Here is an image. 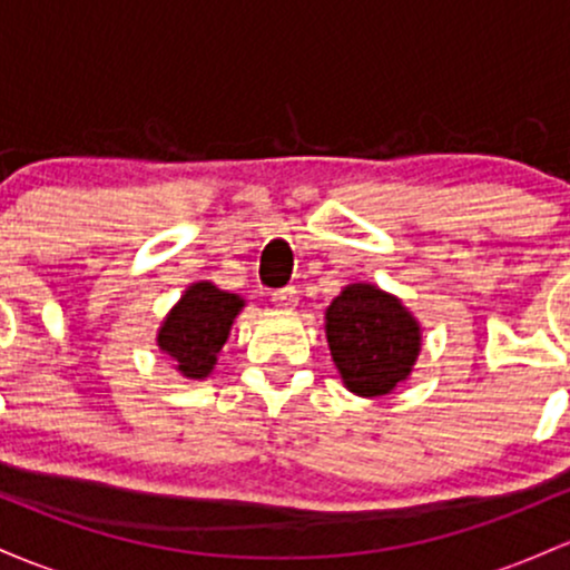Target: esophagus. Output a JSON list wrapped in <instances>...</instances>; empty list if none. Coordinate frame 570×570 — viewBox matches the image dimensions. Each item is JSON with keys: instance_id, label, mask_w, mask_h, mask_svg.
Masks as SVG:
<instances>
[{"instance_id": "esophagus-1", "label": "esophagus", "mask_w": 570, "mask_h": 570, "mask_svg": "<svg viewBox=\"0 0 570 570\" xmlns=\"http://www.w3.org/2000/svg\"><path fill=\"white\" fill-rule=\"evenodd\" d=\"M272 304L277 306V309H296L298 306V291L296 287H283V291H274L272 293Z\"/></svg>"}]
</instances>
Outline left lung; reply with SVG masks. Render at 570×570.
I'll list each match as a JSON object with an SVG mask.
<instances>
[{"mask_svg":"<svg viewBox=\"0 0 570 570\" xmlns=\"http://www.w3.org/2000/svg\"><path fill=\"white\" fill-rule=\"evenodd\" d=\"M325 336L344 387L366 399L409 380L423 344L420 323L401 298L368 283L347 285L331 302Z\"/></svg>","mask_w":570,"mask_h":570,"instance_id":"obj_1","label":"left lung"}]
</instances>
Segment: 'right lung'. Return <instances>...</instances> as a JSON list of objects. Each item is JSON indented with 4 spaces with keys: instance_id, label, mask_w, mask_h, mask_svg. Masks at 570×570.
Segmentation results:
<instances>
[{
    "instance_id": "add662e5",
    "label": "right lung",
    "mask_w": 570,
    "mask_h": 570,
    "mask_svg": "<svg viewBox=\"0 0 570 570\" xmlns=\"http://www.w3.org/2000/svg\"><path fill=\"white\" fill-rule=\"evenodd\" d=\"M242 306L245 298L220 291L213 283L188 285L158 328V347L175 361V368L185 380H204L213 374L217 353L232 334Z\"/></svg>"
}]
</instances>
